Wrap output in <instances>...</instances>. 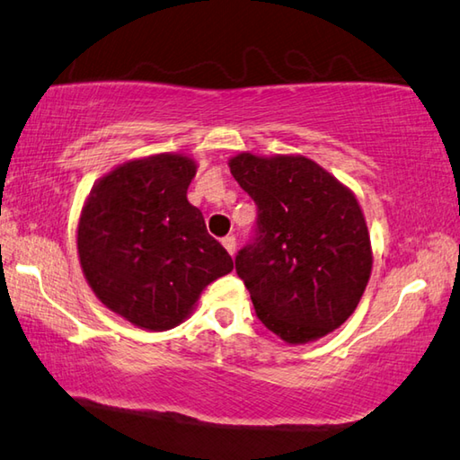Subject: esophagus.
<instances>
[{"label": "esophagus", "instance_id": "1", "mask_svg": "<svg viewBox=\"0 0 460 460\" xmlns=\"http://www.w3.org/2000/svg\"><path fill=\"white\" fill-rule=\"evenodd\" d=\"M222 244H224L226 251H228L230 256L236 252V238H234V236H224V238H222Z\"/></svg>", "mask_w": 460, "mask_h": 460}]
</instances>
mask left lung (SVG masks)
<instances>
[{
  "mask_svg": "<svg viewBox=\"0 0 460 460\" xmlns=\"http://www.w3.org/2000/svg\"><path fill=\"white\" fill-rule=\"evenodd\" d=\"M230 172L256 204L252 238L234 259L256 317L287 343L343 325L372 272L353 193L307 157L240 153Z\"/></svg>",
  "mask_w": 460,
  "mask_h": 460,
  "instance_id": "8db88e82",
  "label": "left lung"
}]
</instances>
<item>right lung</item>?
I'll list each match as a JSON object with an SVG mask.
<instances>
[{"instance_id":"right-lung-1","label":"right lung","mask_w":460,"mask_h":460,"mask_svg":"<svg viewBox=\"0 0 460 460\" xmlns=\"http://www.w3.org/2000/svg\"><path fill=\"white\" fill-rule=\"evenodd\" d=\"M196 164L153 155L117 167L93 190L78 224V256L94 295L133 325L164 332L199 293L234 269L188 201Z\"/></svg>"}]
</instances>
